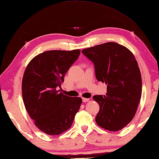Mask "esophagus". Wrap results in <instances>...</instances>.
Here are the masks:
<instances>
[{
    "mask_svg": "<svg viewBox=\"0 0 159 159\" xmlns=\"http://www.w3.org/2000/svg\"><path fill=\"white\" fill-rule=\"evenodd\" d=\"M82 100H83V102H88V101L89 100V99H88V98H82Z\"/></svg>",
    "mask_w": 159,
    "mask_h": 159,
    "instance_id": "34e87169",
    "label": "esophagus"
}]
</instances>
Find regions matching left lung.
I'll return each mask as SVG.
<instances>
[{"instance_id":"1","label":"left lung","mask_w":159,"mask_h":159,"mask_svg":"<svg viewBox=\"0 0 159 159\" xmlns=\"http://www.w3.org/2000/svg\"><path fill=\"white\" fill-rule=\"evenodd\" d=\"M94 65L98 81L107 85L106 96L94 95L99 112L95 121L102 128L117 131L128 125L142 94V79L135 57L127 48L107 42L82 50Z\"/></svg>"}]
</instances>
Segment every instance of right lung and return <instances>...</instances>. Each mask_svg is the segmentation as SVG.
<instances>
[{"mask_svg":"<svg viewBox=\"0 0 159 159\" xmlns=\"http://www.w3.org/2000/svg\"><path fill=\"white\" fill-rule=\"evenodd\" d=\"M80 50H52L37 55L28 63L22 80L23 100L34 125L48 135H59L73 124L82 99L59 92L65 74Z\"/></svg>","mask_w":159,"mask_h":159,"instance_id":"right-lung-1","label":"right lung"}]
</instances>
